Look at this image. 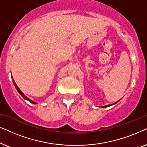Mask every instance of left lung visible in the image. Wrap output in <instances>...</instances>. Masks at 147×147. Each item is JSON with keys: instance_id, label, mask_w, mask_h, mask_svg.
I'll return each mask as SVG.
<instances>
[{"instance_id": "8db88e82", "label": "left lung", "mask_w": 147, "mask_h": 147, "mask_svg": "<svg viewBox=\"0 0 147 147\" xmlns=\"http://www.w3.org/2000/svg\"><path fill=\"white\" fill-rule=\"evenodd\" d=\"M119 101H120V100H119ZM116 101V103H118V101ZM110 105H105V106H103L102 107H109V106H110Z\"/></svg>"}]
</instances>
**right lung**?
Here are the masks:
<instances>
[{"label": "right lung", "instance_id": "obj_1", "mask_svg": "<svg viewBox=\"0 0 147 147\" xmlns=\"http://www.w3.org/2000/svg\"><path fill=\"white\" fill-rule=\"evenodd\" d=\"M12 77V79H13V77ZM13 84H14V85H15V88H16V89L17 90V91L19 92V93H20V95H21V96H22L23 98H24L25 99H26V100H27V101H30L31 103H34V104H36V102H34V101H33L32 100H31L30 99H29L28 97H26L25 96V95H24V94H23V93H22V91H21L20 90V89H19V88L17 87V85H16V83H15V81H14V79H13Z\"/></svg>", "mask_w": 147, "mask_h": 147}]
</instances>
